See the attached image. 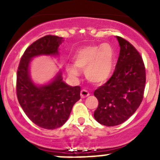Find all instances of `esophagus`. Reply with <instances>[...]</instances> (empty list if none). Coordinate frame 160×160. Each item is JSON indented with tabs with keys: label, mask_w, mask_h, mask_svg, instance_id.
Segmentation results:
<instances>
[{
	"label": "esophagus",
	"mask_w": 160,
	"mask_h": 160,
	"mask_svg": "<svg viewBox=\"0 0 160 160\" xmlns=\"http://www.w3.org/2000/svg\"><path fill=\"white\" fill-rule=\"evenodd\" d=\"M89 95H90V93H89V92L88 91V90H82L81 91H80V96H81L82 98H87V97H88Z\"/></svg>",
	"instance_id": "obj_1"
}]
</instances>
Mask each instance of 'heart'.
I'll use <instances>...</instances> for the list:
<instances>
[{
    "instance_id": "1",
    "label": "heart",
    "mask_w": 160,
    "mask_h": 160,
    "mask_svg": "<svg viewBox=\"0 0 160 160\" xmlns=\"http://www.w3.org/2000/svg\"><path fill=\"white\" fill-rule=\"evenodd\" d=\"M73 65L66 66L72 77L79 75V70H85L86 77L92 83H101L110 77L114 64V52L109 44L88 46L79 49L72 57Z\"/></svg>"
}]
</instances>
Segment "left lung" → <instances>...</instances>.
<instances>
[{"mask_svg":"<svg viewBox=\"0 0 160 160\" xmlns=\"http://www.w3.org/2000/svg\"><path fill=\"white\" fill-rule=\"evenodd\" d=\"M116 37L120 53L115 69L111 78L93 93L98 100L93 116L105 126L128 120L141 104L146 86V68L140 53L126 39Z\"/></svg>","mask_w":160,"mask_h":160,"instance_id":"8db88e82","label":"left lung"}]
</instances>
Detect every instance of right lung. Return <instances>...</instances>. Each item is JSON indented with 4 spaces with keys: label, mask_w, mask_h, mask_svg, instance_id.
Here are the masks:
<instances>
[{
    "label": "right lung",
    "mask_w": 160,
    "mask_h": 160,
    "mask_svg": "<svg viewBox=\"0 0 160 160\" xmlns=\"http://www.w3.org/2000/svg\"><path fill=\"white\" fill-rule=\"evenodd\" d=\"M62 38L46 35L31 44L21 58L17 71L16 93L21 107L33 123L46 129H55L67 121L74 104L80 99V87H70L59 72L49 84L35 86L28 67L32 57L58 54Z\"/></svg>",
    "instance_id": "1"
}]
</instances>
